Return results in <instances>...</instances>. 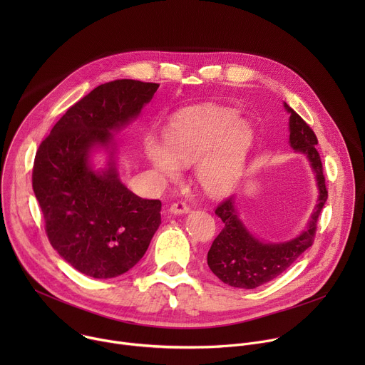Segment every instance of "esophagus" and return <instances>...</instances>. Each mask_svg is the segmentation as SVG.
<instances>
[{
  "mask_svg": "<svg viewBox=\"0 0 365 365\" xmlns=\"http://www.w3.org/2000/svg\"><path fill=\"white\" fill-rule=\"evenodd\" d=\"M170 214L173 215H182V214H187L190 211V207L185 203V202H175L172 206H170Z\"/></svg>",
  "mask_w": 365,
  "mask_h": 365,
  "instance_id": "1",
  "label": "esophagus"
}]
</instances>
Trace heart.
<instances>
[{
	"mask_svg": "<svg viewBox=\"0 0 365 365\" xmlns=\"http://www.w3.org/2000/svg\"><path fill=\"white\" fill-rule=\"evenodd\" d=\"M254 131L232 110L202 107L173 120L165 131L166 145L147 137L144 158L165 180L175 182L182 166L196 165L202 190L214 197L230 193L241 180Z\"/></svg>",
	"mask_w": 365,
	"mask_h": 365,
	"instance_id": "heart-1",
	"label": "heart"
}]
</instances>
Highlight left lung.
<instances>
[{
    "label": "left lung",
    "instance_id": "1",
    "mask_svg": "<svg viewBox=\"0 0 365 365\" xmlns=\"http://www.w3.org/2000/svg\"><path fill=\"white\" fill-rule=\"evenodd\" d=\"M289 118L290 147L307 159L318 186V203L306 228L296 237L283 242H267L254 237L241 221L235 196L225 199L215 214L224 228L207 251V266L225 284L240 289H255L287 270L297 257L314 242L317 224L328 199L322 162L317 150L318 138L312 128L284 102Z\"/></svg>",
    "mask_w": 365,
    "mask_h": 365
}]
</instances>
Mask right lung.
I'll list each match as a JSON object with an SVG mask.
<instances>
[{"instance_id": "obj_1", "label": "right lung", "mask_w": 365, "mask_h": 365, "mask_svg": "<svg viewBox=\"0 0 365 365\" xmlns=\"http://www.w3.org/2000/svg\"><path fill=\"white\" fill-rule=\"evenodd\" d=\"M159 83L118 79L96 86L51 128L33 168V190L47 238L73 269L113 279L133 269L162 224L159 199H143L120 179L115 131L135 120ZM106 149L108 166L91 154Z\"/></svg>"}]
</instances>
